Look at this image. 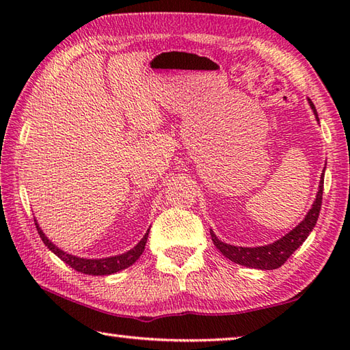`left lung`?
<instances>
[{"instance_id":"8db88e82","label":"left lung","mask_w":350,"mask_h":350,"mask_svg":"<svg viewBox=\"0 0 350 350\" xmlns=\"http://www.w3.org/2000/svg\"><path fill=\"white\" fill-rule=\"evenodd\" d=\"M310 105H311V108H313L314 114L317 117L316 108L311 100H310ZM317 122H319V117H317ZM323 173H325V170H323ZM323 173L321 176V185H319L316 202L313 203V207H311L310 212L307 213L306 219H304L298 227H295L292 232L287 233L286 236H282L280 241L269 243V245H265V247H256V248L234 247V245H228V243L221 242L218 237L215 236V233L211 232L213 245L222 252V256H226L228 260H232V262H234L237 265L254 267V269H267V271L277 269V267L282 266L287 262V258L301 247L304 241H306L308 234L311 233V230H313L316 226L319 213H321V207H322L323 177H325Z\"/></svg>"}]
</instances>
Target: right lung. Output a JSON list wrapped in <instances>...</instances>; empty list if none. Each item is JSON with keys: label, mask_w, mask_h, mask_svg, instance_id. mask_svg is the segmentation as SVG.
I'll return each instance as SVG.
<instances>
[{"label": "right lung", "mask_w": 350, "mask_h": 350, "mask_svg": "<svg viewBox=\"0 0 350 350\" xmlns=\"http://www.w3.org/2000/svg\"><path fill=\"white\" fill-rule=\"evenodd\" d=\"M36 228L39 232L43 243L54 252L57 257H60L66 265H69L73 269L81 272V273H87V275H111L114 272H118L122 269H126L131 265H133L139 258V256L144 252V247L148 237V230L147 233L144 234L143 239L138 242V245L135 248H132L131 251L124 252V254L116 256V257H108V258H98V260H88V258H79L75 256H70L68 252H64L62 250H58L54 243H52L46 236L43 234V232L40 230V227L37 226L36 222Z\"/></svg>", "instance_id": "add662e5"}]
</instances>
